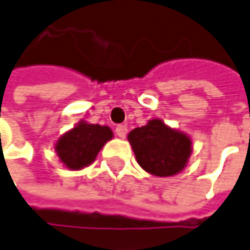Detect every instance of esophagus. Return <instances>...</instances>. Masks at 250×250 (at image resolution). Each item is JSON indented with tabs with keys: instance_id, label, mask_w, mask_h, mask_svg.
I'll use <instances>...</instances> for the list:
<instances>
[{
	"instance_id": "obj_1",
	"label": "esophagus",
	"mask_w": 250,
	"mask_h": 250,
	"mask_svg": "<svg viewBox=\"0 0 250 250\" xmlns=\"http://www.w3.org/2000/svg\"><path fill=\"white\" fill-rule=\"evenodd\" d=\"M115 133H117V136L118 137L125 139L126 133H128V126H126V125H118V126L115 128Z\"/></svg>"
}]
</instances>
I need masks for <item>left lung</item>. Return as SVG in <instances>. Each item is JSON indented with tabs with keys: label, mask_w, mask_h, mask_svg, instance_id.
I'll list each match as a JSON object with an SVG mask.
<instances>
[{
	"label": "left lung",
	"mask_w": 250,
	"mask_h": 250,
	"mask_svg": "<svg viewBox=\"0 0 250 250\" xmlns=\"http://www.w3.org/2000/svg\"><path fill=\"white\" fill-rule=\"evenodd\" d=\"M128 140L137 164L146 172L158 177L180 173L188 164L192 142L187 133L168 126L160 118H154L145 126L130 130Z\"/></svg>",
	"instance_id": "8db88e82"
}]
</instances>
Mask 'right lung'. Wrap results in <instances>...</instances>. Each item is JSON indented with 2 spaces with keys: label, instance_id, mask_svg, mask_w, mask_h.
<instances>
[{
  "label": "right lung",
  "instance_id": "add662e5",
  "mask_svg": "<svg viewBox=\"0 0 250 250\" xmlns=\"http://www.w3.org/2000/svg\"><path fill=\"white\" fill-rule=\"evenodd\" d=\"M113 137V130L108 126L82 120L59 137L53 148L63 167L70 170H81L93 164L99 151Z\"/></svg>",
  "mask_w": 250,
  "mask_h": 250
}]
</instances>
